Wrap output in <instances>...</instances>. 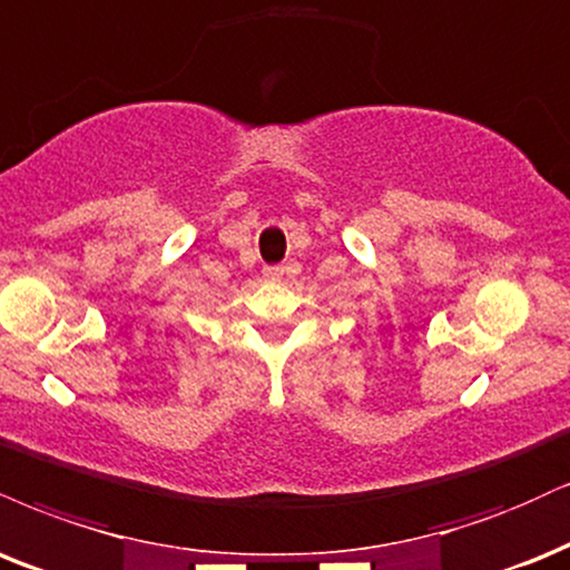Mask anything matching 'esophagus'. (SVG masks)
Listing matches in <instances>:
<instances>
[{
    "mask_svg": "<svg viewBox=\"0 0 570 570\" xmlns=\"http://www.w3.org/2000/svg\"><path fill=\"white\" fill-rule=\"evenodd\" d=\"M263 276L267 281H276V278L284 276V267H281V265H267V267H263Z\"/></svg>",
    "mask_w": 570,
    "mask_h": 570,
    "instance_id": "1",
    "label": "esophagus"
}]
</instances>
